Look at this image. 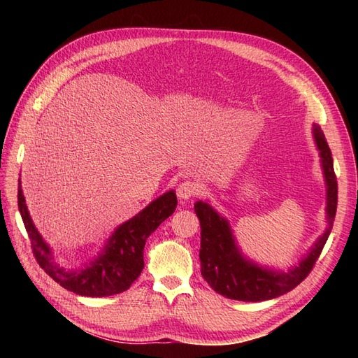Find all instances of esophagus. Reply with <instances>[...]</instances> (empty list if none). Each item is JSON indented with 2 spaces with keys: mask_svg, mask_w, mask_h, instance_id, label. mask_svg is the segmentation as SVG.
<instances>
[{
  "mask_svg": "<svg viewBox=\"0 0 358 358\" xmlns=\"http://www.w3.org/2000/svg\"><path fill=\"white\" fill-rule=\"evenodd\" d=\"M200 189H199V185L194 183V181L191 180H186V181H181V183L178 185L177 187V194L181 200H189L192 199V196L199 195Z\"/></svg>",
  "mask_w": 358,
  "mask_h": 358,
  "instance_id": "esophagus-1",
  "label": "esophagus"
}]
</instances>
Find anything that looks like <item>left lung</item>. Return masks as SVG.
Listing matches in <instances>:
<instances>
[{"label":"left lung","instance_id":"left-lung-1","mask_svg":"<svg viewBox=\"0 0 358 358\" xmlns=\"http://www.w3.org/2000/svg\"><path fill=\"white\" fill-rule=\"evenodd\" d=\"M315 148L326 186V222L328 227L310 246L299 264L286 271L258 264L241 252L227 218L210 206L209 201H196L195 214L201 227V275L220 295L240 301H264L292 291L313 269L328 240L337 210V178L328 141L320 126H313Z\"/></svg>","mask_w":358,"mask_h":358}]
</instances>
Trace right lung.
Masks as SVG:
<instances>
[{
  "label": "right lung",
  "mask_w": 358,
  "mask_h": 358,
  "mask_svg": "<svg viewBox=\"0 0 358 358\" xmlns=\"http://www.w3.org/2000/svg\"><path fill=\"white\" fill-rule=\"evenodd\" d=\"M18 208L32 243L34 255L45 273L67 291L85 296H109L124 292L140 277L144 268L143 252L149 235L169 218L177 208L173 189L150 201L138 214L120 224L100 252L81 268H64L55 260L49 243L38 232L26 206L18 180Z\"/></svg>",
  "instance_id": "1"
}]
</instances>
